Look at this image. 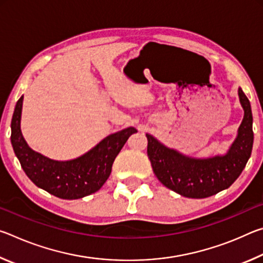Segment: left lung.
Segmentation results:
<instances>
[{
	"label": "left lung",
	"instance_id": "left-lung-1",
	"mask_svg": "<svg viewBox=\"0 0 263 263\" xmlns=\"http://www.w3.org/2000/svg\"><path fill=\"white\" fill-rule=\"evenodd\" d=\"M243 119L238 136L225 155L196 159L161 144L153 136L148 140L147 155L155 176L161 183L181 196L205 198L228 189L241 174L253 148V116L251 103L242 89L238 90Z\"/></svg>",
	"mask_w": 263,
	"mask_h": 263
}]
</instances>
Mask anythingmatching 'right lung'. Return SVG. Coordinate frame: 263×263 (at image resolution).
I'll return each instance as SVG.
<instances>
[{
    "instance_id": "right-lung-1",
    "label": "right lung",
    "mask_w": 263,
    "mask_h": 263,
    "mask_svg": "<svg viewBox=\"0 0 263 263\" xmlns=\"http://www.w3.org/2000/svg\"><path fill=\"white\" fill-rule=\"evenodd\" d=\"M23 96L17 101L11 119V145L21 166L33 183L62 199H78L96 193L110 176L116 157L128 137L137 132L127 127L101 140L77 159L57 161L31 149L21 132Z\"/></svg>"
}]
</instances>
